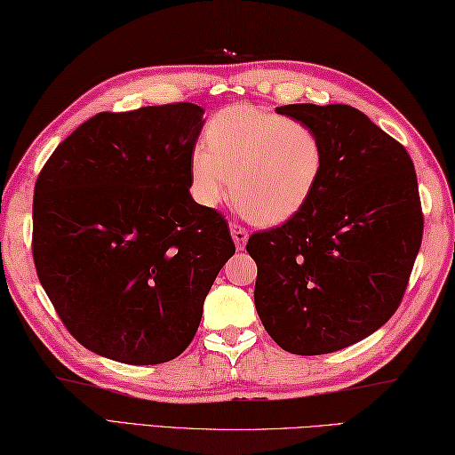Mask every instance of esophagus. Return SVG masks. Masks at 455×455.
<instances>
[{
    "label": "esophagus",
    "instance_id": "esophagus-1",
    "mask_svg": "<svg viewBox=\"0 0 455 455\" xmlns=\"http://www.w3.org/2000/svg\"><path fill=\"white\" fill-rule=\"evenodd\" d=\"M229 231H231V237H234V243H235V247L239 249H243L245 247V243H247V237H249V234H247V229L245 228H241L239 224H235V221H231L229 224Z\"/></svg>",
    "mask_w": 455,
    "mask_h": 455
}]
</instances>
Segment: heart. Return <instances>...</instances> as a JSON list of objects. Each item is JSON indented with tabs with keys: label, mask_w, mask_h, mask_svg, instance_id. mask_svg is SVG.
Segmentation results:
<instances>
[{
	"label": "heart",
	"mask_w": 455,
	"mask_h": 455,
	"mask_svg": "<svg viewBox=\"0 0 455 455\" xmlns=\"http://www.w3.org/2000/svg\"><path fill=\"white\" fill-rule=\"evenodd\" d=\"M323 164L326 149L308 124L237 104L218 111L192 149L190 192L202 206H218L234 179L235 206L255 224L276 226L308 204Z\"/></svg>",
	"instance_id": "b5f03b06"
}]
</instances>
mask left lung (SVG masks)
I'll use <instances>...</instances> for the list:
<instances>
[{
	"label": "left lung",
	"instance_id": "obj_1",
	"mask_svg": "<svg viewBox=\"0 0 455 455\" xmlns=\"http://www.w3.org/2000/svg\"><path fill=\"white\" fill-rule=\"evenodd\" d=\"M326 149L308 204L257 231L255 308L284 351L322 355L357 344L393 316L419 255L424 216L404 147L346 104H291Z\"/></svg>",
	"mask_w": 455,
	"mask_h": 455
}]
</instances>
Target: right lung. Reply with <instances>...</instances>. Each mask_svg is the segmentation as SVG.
Masks as SVG:
<instances>
[{
	"label": "right lung",
	"instance_id": "right-lung-1",
	"mask_svg": "<svg viewBox=\"0 0 455 455\" xmlns=\"http://www.w3.org/2000/svg\"><path fill=\"white\" fill-rule=\"evenodd\" d=\"M202 116L188 101L101 111L36 179V275L67 330L101 357L129 365L179 357L235 253L224 216L188 190Z\"/></svg>",
	"mask_w": 455,
	"mask_h": 455
}]
</instances>
